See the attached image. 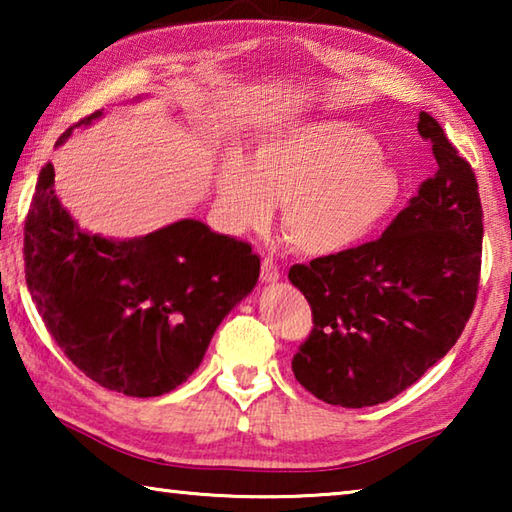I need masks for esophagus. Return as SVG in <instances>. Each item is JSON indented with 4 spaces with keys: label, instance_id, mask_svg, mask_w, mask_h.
<instances>
[{
    "label": "esophagus",
    "instance_id": "34e87169",
    "mask_svg": "<svg viewBox=\"0 0 512 512\" xmlns=\"http://www.w3.org/2000/svg\"><path fill=\"white\" fill-rule=\"evenodd\" d=\"M259 277H262L264 284H273V282L280 280V268H277L273 259L264 257L262 259V273H259Z\"/></svg>",
    "mask_w": 512,
    "mask_h": 512
}]
</instances>
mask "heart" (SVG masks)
<instances>
[{"label": "heart", "instance_id": "b5f03b06", "mask_svg": "<svg viewBox=\"0 0 512 512\" xmlns=\"http://www.w3.org/2000/svg\"><path fill=\"white\" fill-rule=\"evenodd\" d=\"M375 137L348 121H302L264 135L253 158L230 153L216 203L230 230L264 228L284 203V235L300 253L339 255L375 232L400 198Z\"/></svg>", "mask_w": 512, "mask_h": 512}]
</instances>
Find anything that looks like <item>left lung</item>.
<instances>
[{
  "mask_svg": "<svg viewBox=\"0 0 512 512\" xmlns=\"http://www.w3.org/2000/svg\"><path fill=\"white\" fill-rule=\"evenodd\" d=\"M436 176L377 241L291 266L314 329L291 361L318 400L363 409L393 400L454 348L474 309L483 212L474 171L420 112Z\"/></svg>",
  "mask_w": 512,
  "mask_h": 512,
  "instance_id": "8db88e82",
  "label": "left lung"
}]
</instances>
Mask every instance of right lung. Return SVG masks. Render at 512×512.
<instances>
[{
  "label": "right lung",
  "mask_w": 512,
  "mask_h": 512,
  "mask_svg": "<svg viewBox=\"0 0 512 512\" xmlns=\"http://www.w3.org/2000/svg\"><path fill=\"white\" fill-rule=\"evenodd\" d=\"M101 115L67 128L56 146ZM24 264L38 314L67 359L131 397H158L187 381L259 277L246 241L196 219L121 241L81 230L54 194L51 162L24 223Z\"/></svg>",
  "instance_id": "right-lung-1"
}]
</instances>
